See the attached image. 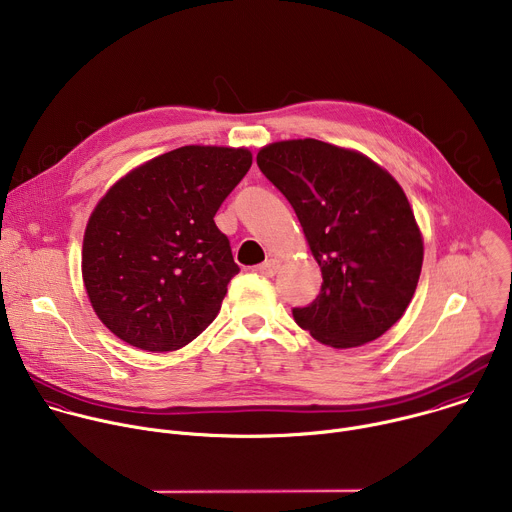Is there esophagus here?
<instances>
[{"mask_svg":"<svg viewBox=\"0 0 512 512\" xmlns=\"http://www.w3.org/2000/svg\"><path fill=\"white\" fill-rule=\"evenodd\" d=\"M277 269H279V261H277V259H267L265 263L257 265L253 271L259 273V275H263V277H273V275L277 273Z\"/></svg>","mask_w":512,"mask_h":512,"instance_id":"1","label":"esophagus"}]
</instances>
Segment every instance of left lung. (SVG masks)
Returning <instances> with one entry per match:
<instances>
[{"label": "left lung", "instance_id": "8db88e82", "mask_svg": "<svg viewBox=\"0 0 512 512\" xmlns=\"http://www.w3.org/2000/svg\"><path fill=\"white\" fill-rule=\"evenodd\" d=\"M257 166L296 210L322 269L318 298L291 310L298 326L334 348L383 336L407 310L423 263L401 186L362 154L318 139L271 143Z\"/></svg>", "mask_w": 512, "mask_h": 512}]
</instances>
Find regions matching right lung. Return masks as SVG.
Returning <instances> with one entry per match:
<instances>
[{
    "mask_svg": "<svg viewBox=\"0 0 512 512\" xmlns=\"http://www.w3.org/2000/svg\"><path fill=\"white\" fill-rule=\"evenodd\" d=\"M251 152L186 145L121 178L93 210L83 279L99 320L123 342L170 352L218 314L241 271L214 214Z\"/></svg>",
    "mask_w": 512,
    "mask_h": 512,
    "instance_id": "right-lung-1",
    "label": "right lung"
}]
</instances>
